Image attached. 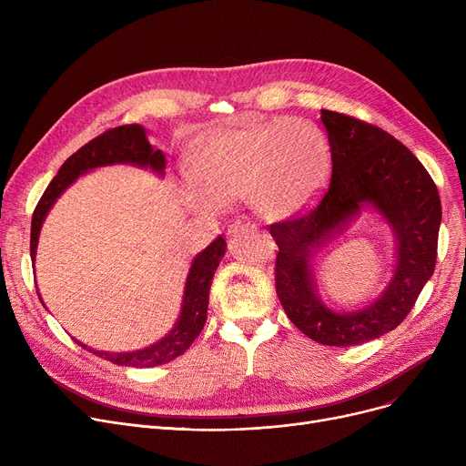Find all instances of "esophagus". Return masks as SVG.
Instances as JSON below:
<instances>
[{
	"mask_svg": "<svg viewBox=\"0 0 466 466\" xmlns=\"http://www.w3.org/2000/svg\"><path fill=\"white\" fill-rule=\"evenodd\" d=\"M253 228H255V223H251L249 218H236L234 223L228 227V234L238 236V234H243L248 230H253Z\"/></svg>",
	"mask_w": 466,
	"mask_h": 466,
	"instance_id": "esophagus-1",
	"label": "esophagus"
}]
</instances>
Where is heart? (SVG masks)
Listing matches in <instances>:
<instances>
[{
	"instance_id": "b5f03b06",
	"label": "heart",
	"mask_w": 466,
	"mask_h": 466,
	"mask_svg": "<svg viewBox=\"0 0 466 466\" xmlns=\"http://www.w3.org/2000/svg\"><path fill=\"white\" fill-rule=\"evenodd\" d=\"M200 188L188 202L213 211L220 202L248 198L268 220L306 211L325 190L330 151L323 132L304 118H278L211 134L192 158Z\"/></svg>"
}]
</instances>
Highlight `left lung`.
<instances>
[{"instance_id":"left-lung-1","label":"left lung","mask_w":466,"mask_h":466,"mask_svg":"<svg viewBox=\"0 0 466 466\" xmlns=\"http://www.w3.org/2000/svg\"><path fill=\"white\" fill-rule=\"evenodd\" d=\"M332 179L308 215L270 227L279 253L276 292L292 325L317 344L348 348L397 329L413 308L436 264L442 206L423 164L399 139L362 120L321 109ZM396 238V266L386 289L355 310L321 299L312 257L364 211Z\"/></svg>"}]
</instances>
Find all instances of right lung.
<instances>
[{
	"instance_id": "right-lung-1",
	"label": "right lung",
	"mask_w": 466,
	"mask_h": 466,
	"mask_svg": "<svg viewBox=\"0 0 466 466\" xmlns=\"http://www.w3.org/2000/svg\"><path fill=\"white\" fill-rule=\"evenodd\" d=\"M113 164H130L143 169H151L158 177H164L166 174L164 171L166 155L160 149H155V147L149 143L147 130L141 125H127V127L107 130L106 134L97 136L96 139L81 147L76 155H71L62 164L56 177L48 183L46 190L43 192L41 200L34 211L32 236H30V255H32L34 266H35L41 227L45 223L48 211L53 209V206L66 192V188L76 183L81 176H86L97 167L113 166ZM225 253H227V241L218 236L204 251H200L192 258L187 279H185L181 309H179L177 319L174 327H171V330L166 336H162L158 341H155V344L136 351L113 353V351H97L76 338L73 339H76L83 350L102 357L106 360H111L118 366H141V369H149V366H158V364L174 360L176 357L183 355L190 348L196 336L202 332L206 325L211 281H213L217 266L220 260H223Z\"/></svg>"
}]
</instances>
